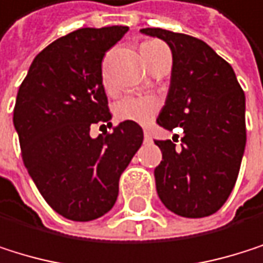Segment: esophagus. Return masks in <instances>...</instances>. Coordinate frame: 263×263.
<instances>
[{"mask_svg": "<svg viewBox=\"0 0 263 263\" xmlns=\"http://www.w3.org/2000/svg\"><path fill=\"white\" fill-rule=\"evenodd\" d=\"M143 137H145V142H151V140H153V137H151V134L148 133V130H145V134H143Z\"/></svg>", "mask_w": 263, "mask_h": 263, "instance_id": "1", "label": "esophagus"}]
</instances>
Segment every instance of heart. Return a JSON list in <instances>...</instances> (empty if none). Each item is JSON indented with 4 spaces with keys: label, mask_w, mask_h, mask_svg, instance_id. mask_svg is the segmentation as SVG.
Segmentation results:
<instances>
[{
    "label": "heart",
    "mask_w": 263,
    "mask_h": 263,
    "mask_svg": "<svg viewBox=\"0 0 263 263\" xmlns=\"http://www.w3.org/2000/svg\"><path fill=\"white\" fill-rule=\"evenodd\" d=\"M157 43H160V42H156V40L146 42V43L142 45V49H145L148 46H153V45H157ZM104 85L107 87L106 79H104ZM159 109H160V103L154 97L127 95V97L120 98L115 103L114 114L121 121H133V123L146 126L156 118V115L159 114Z\"/></svg>",
    "instance_id": "heart-1"
}]
</instances>
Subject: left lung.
Listing matches in <instances>:
<instances>
[{"mask_svg": "<svg viewBox=\"0 0 263 263\" xmlns=\"http://www.w3.org/2000/svg\"><path fill=\"white\" fill-rule=\"evenodd\" d=\"M162 39L173 54L172 82L157 124L182 127L181 148L156 140L162 162L156 189L168 211L185 218L215 214L229 198L247 145L245 93L232 67L202 40L160 28L142 29Z\"/></svg>", "mask_w": 263, "mask_h": 263, "instance_id": "left-lung-1", "label": "left lung"}]
</instances>
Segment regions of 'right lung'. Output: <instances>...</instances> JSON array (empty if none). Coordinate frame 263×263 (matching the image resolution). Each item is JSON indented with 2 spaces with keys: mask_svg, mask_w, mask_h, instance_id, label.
<instances>
[{
  "mask_svg": "<svg viewBox=\"0 0 263 263\" xmlns=\"http://www.w3.org/2000/svg\"><path fill=\"white\" fill-rule=\"evenodd\" d=\"M127 29L82 28L54 40L18 88L13 126L25 166L45 201L73 221L100 218L114 208L120 176L143 142L133 121L90 137L91 124L112 126L101 64Z\"/></svg>",
  "mask_w": 263,
  "mask_h": 263,
  "instance_id": "right-lung-1",
  "label": "right lung"
}]
</instances>
